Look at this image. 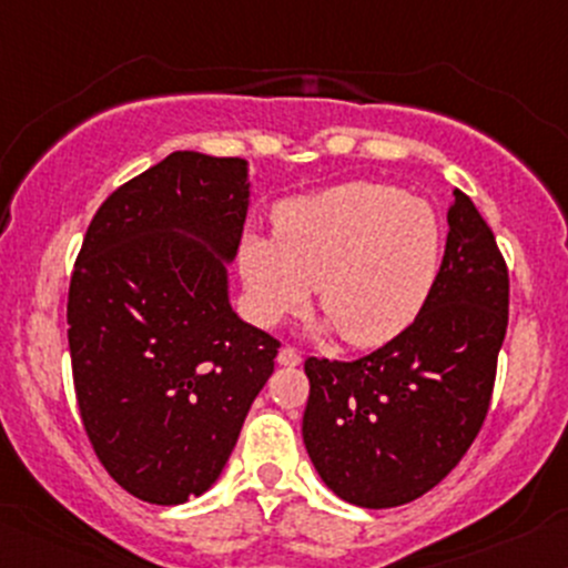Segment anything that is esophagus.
<instances>
[{
	"label": "esophagus",
	"instance_id": "34e87169",
	"mask_svg": "<svg viewBox=\"0 0 568 568\" xmlns=\"http://www.w3.org/2000/svg\"><path fill=\"white\" fill-rule=\"evenodd\" d=\"M277 364L280 366H298L302 364V353L296 351V347H280V353H277Z\"/></svg>",
	"mask_w": 568,
	"mask_h": 568
}]
</instances>
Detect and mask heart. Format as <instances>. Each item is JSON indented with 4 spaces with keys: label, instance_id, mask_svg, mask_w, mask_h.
<instances>
[{
    "label": "heart",
    "instance_id": "obj_1",
    "mask_svg": "<svg viewBox=\"0 0 568 568\" xmlns=\"http://www.w3.org/2000/svg\"><path fill=\"white\" fill-rule=\"evenodd\" d=\"M247 310L261 326L307 307L317 285L321 334L383 347L426 307L442 266V223L396 185L345 183L288 199L274 236L247 232L236 251Z\"/></svg>",
    "mask_w": 568,
    "mask_h": 568
}]
</instances>
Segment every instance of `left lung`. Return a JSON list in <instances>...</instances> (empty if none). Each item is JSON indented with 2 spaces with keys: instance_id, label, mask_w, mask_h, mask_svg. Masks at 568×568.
<instances>
[{
  "instance_id": "obj_1",
  "label": "left lung",
  "mask_w": 568,
  "mask_h": 568,
  "mask_svg": "<svg viewBox=\"0 0 568 568\" xmlns=\"http://www.w3.org/2000/svg\"><path fill=\"white\" fill-rule=\"evenodd\" d=\"M447 226L439 277L407 332L364 358L304 361V447L328 490L355 507H402L428 494L488 415L509 274L466 193L456 191Z\"/></svg>"
}]
</instances>
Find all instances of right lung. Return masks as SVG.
<instances>
[{"mask_svg": "<svg viewBox=\"0 0 568 568\" xmlns=\"http://www.w3.org/2000/svg\"><path fill=\"white\" fill-rule=\"evenodd\" d=\"M245 159L174 151L112 191L70 283L74 394L123 490L185 504L213 488L280 342L242 321L229 270L242 240Z\"/></svg>", "mask_w": 568, "mask_h": 568, "instance_id": "add662e5", "label": "right lung"}]
</instances>
